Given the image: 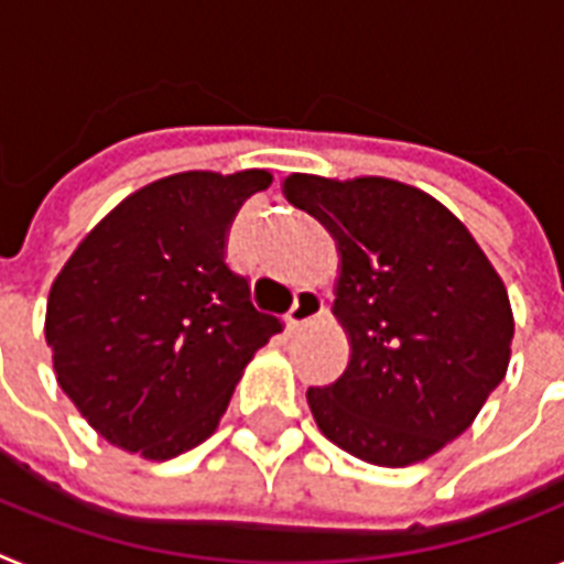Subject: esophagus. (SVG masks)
Returning a JSON list of instances; mask_svg holds the SVG:
<instances>
[{"instance_id": "1", "label": "esophagus", "mask_w": 564, "mask_h": 564, "mask_svg": "<svg viewBox=\"0 0 564 564\" xmlns=\"http://www.w3.org/2000/svg\"><path fill=\"white\" fill-rule=\"evenodd\" d=\"M322 315H324V297L315 290H297L295 304H292V310L286 313V324H290V329H301L310 322H315V318H322Z\"/></svg>"}]
</instances>
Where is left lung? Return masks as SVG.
<instances>
[{
    "label": "left lung",
    "mask_w": 564,
    "mask_h": 564,
    "mask_svg": "<svg viewBox=\"0 0 564 564\" xmlns=\"http://www.w3.org/2000/svg\"><path fill=\"white\" fill-rule=\"evenodd\" d=\"M283 194L338 249L333 315L350 361L333 386L306 391L315 423L365 464L397 469L437 455L507 373L516 324L505 281L420 187L292 173Z\"/></svg>",
    "instance_id": "8db88e82"
}]
</instances>
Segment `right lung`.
Listing matches in <instances>:
<instances>
[{
	"mask_svg": "<svg viewBox=\"0 0 564 564\" xmlns=\"http://www.w3.org/2000/svg\"><path fill=\"white\" fill-rule=\"evenodd\" d=\"M269 185V171L155 178L109 210L54 278V373L112 446L167 460L208 441L251 356L281 329L226 263L231 219Z\"/></svg>",
	"mask_w": 564,
	"mask_h": 564,
	"instance_id": "add662e5",
	"label": "right lung"
}]
</instances>
